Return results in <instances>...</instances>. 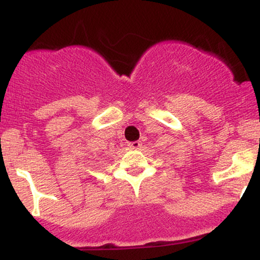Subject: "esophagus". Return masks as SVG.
Instances as JSON below:
<instances>
[{
    "label": "esophagus",
    "mask_w": 260,
    "mask_h": 260,
    "mask_svg": "<svg viewBox=\"0 0 260 260\" xmlns=\"http://www.w3.org/2000/svg\"><path fill=\"white\" fill-rule=\"evenodd\" d=\"M128 148L133 149V150H137V149L142 148V143L140 142H132V143H128Z\"/></svg>",
    "instance_id": "obj_1"
}]
</instances>
